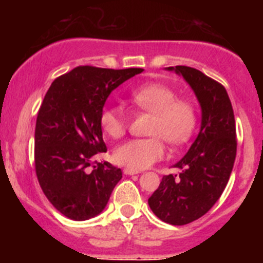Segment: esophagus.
<instances>
[{"label":"esophagus","mask_w":263,"mask_h":263,"mask_svg":"<svg viewBox=\"0 0 263 263\" xmlns=\"http://www.w3.org/2000/svg\"><path fill=\"white\" fill-rule=\"evenodd\" d=\"M124 174H125V175H137V174H139V171L134 170V168L126 167L124 168Z\"/></svg>","instance_id":"1"}]
</instances>
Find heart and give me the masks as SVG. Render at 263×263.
<instances>
[{
    "label": "heart",
    "mask_w": 263,
    "mask_h": 263,
    "mask_svg": "<svg viewBox=\"0 0 263 263\" xmlns=\"http://www.w3.org/2000/svg\"><path fill=\"white\" fill-rule=\"evenodd\" d=\"M129 102L138 110L153 114L149 138H135L124 142L114 151L118 163L134 170L149 167L166 155V140L173 144L185 143L197 124L194 106L176 98L170 87L161 83H145L129 92ZM101 128L108 137L118 139L125 134L129 119L123 108L106 106L100 115Z\"/></svg>",
    "instance_id": "obj_1"
}]
</instances>
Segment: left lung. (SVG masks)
<instances>
[{
  "mask_svg": "<svg viewBox=\"0 0 263 263\" xmlns=\"http://www.w3.org/2000/svg\"><path fill=\"white\" fill-rule=\"evenodd\" d=\"M181 75L201 106V129L186 155L174 165L148 198L153 214L171 225H185L212 209L222 194L236 156L233 106L220 83L189 66L166 67Z\"/></svg>",
  "mask_w": 263,
  "mask_h": 263,
  "instance_id": "left-lung-1",
  "label": "left lung"
}]
</instances>
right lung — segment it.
<instances>
[{
	"label": "right lung",
	"instance_id": "add662e5",
	"mask_svg": "<svg viewBox=\"0 0 263 263\" xmlns=\"http://www.w3.org/2000/svg\"><path fill=\"white\" fill-rule=\"evenodd\" d=\"M142 71L78 66L47 90L35 124V173L64 216L84 221L100 215L123 178L108 162L92 166L93 157L107 151L100 115L111 92Z\"/></svg>",
	"mask_w": 263,
	"mask_h": 263
}]
</instances>
